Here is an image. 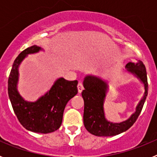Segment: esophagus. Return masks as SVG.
<instances>
[{"mask_svg":"<svg viewBox=\"0 0 157 157\" xmlns=\"http://www.w3.org/2000/svg\"><path fill=\"white\" fill-rule=\"evenodd\" d=\"M83 89H84V87H83L82 82H79L78 84V93H82V91L83 90Z\"/></svg>","mask_w":157,"mask_h":157,"instance_id":"1","label":"esophagus"}]
</instances>
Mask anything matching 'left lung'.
<instances>
[{"mask_svg": "<svg viewBox=\"0 0 157 157\" xmlns=\"http://www.w3.org/2000/svg\"><path fill=\"white\" fill-rule=\"evenodd\" d=\"M129 71L132 72L142 81L145 85V95L136 109L135 113L129 120L120 123H112L107 121L104 113L103 103L105 98L107 84L94 76H88L83 82L85 90L82 92L84 100L83 122L86 129L96 136H115L124 132L133 126L141 113L146 97L148 95V80L145 64L138 60L137 63L126 65Z\"/></svg>", "mask_w": 157, "mask_h": 157, "instance_id": "left-lung-1", "label": "left lung"}]
</instances>
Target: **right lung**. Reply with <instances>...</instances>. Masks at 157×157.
<instances>
[{
  "label": "right lung",
  "instance_id": "right-lung-1",
  "mask_svg": "<svg viewBox=\"0 0 157 157\" xmlns=\"http://www.w3.org/2000/svg\"><path fill=\"white\" fill-rule=\"evenodd\" d=\"M41 49L37 45L26 48L19 54L12 65L8 81V97L19 123L24 128L35 133L48 134L59 128L65 106L78 93V81L60 78L51 90L34 103L25 101L16 90L18 67L27 54Z\"/></svg>",
  "mask_w": 157,
  "mask_h": 157
}]
</instances>
